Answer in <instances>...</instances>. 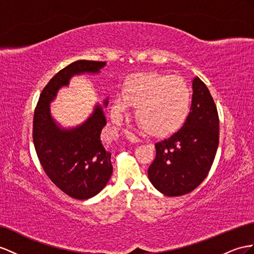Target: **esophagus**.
<instances>
[{
    "mask_svg": "<svg viewBox=\"0 0 254 254\" xmlns=\"http://www.w3.org/2000/svg\"><path fill=\"white\" fill-rule=\"evenodd\" d=\"M125 134H126V136H127V140H129L131 142H138V141H139V138L137 137V136H135L133 133L127 131V129L125 132Z\"/></svg>",
    "mask_w": 254,
    "mask_h": 254,
    "instance_id": "34e87169",
    "label": "esophagus"
}]
</instances>
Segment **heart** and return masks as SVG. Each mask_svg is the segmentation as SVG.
<instances>
[{
    "instance_id": "heart-1",
    "label": "heart",
    "mask_w": 254,
    "mask_h": 254,
    "mask_svg": "<svg viewBox=\"0 0 254 254\" xmlns=\"http://www.w3.org/2000/svg\"><path fill=\"white\" fill-rule=\"evenodd\" d=\"M191 102L189 84L180 76L159 73L134 75L126 82L125 92H117L113 110L121 117L132 104L140 125L155 135L171 133L186 119Z\"/></svg>"
}]
</instances>
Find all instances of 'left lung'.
I'll return each instance as SVG.
<instances>
[{"label":"left lung","instance_id":"left-lung-1","mask_svg":"<svg viewBox=\"0 0 254 254\" xmlns=\"http://www.w3.org/2000/svg\"><path fill=\"white\" fill-rule=\"evenodd\" d=\"M192 103L184 126L155 142V159L148 168L153 187L167 196L190 193L207 177L219 145V116L206 84L192 82Z\"/></svg>","mask_w":254,"mask_h":254}]
</instances>
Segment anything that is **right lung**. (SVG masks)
Returning a JSON list of instances; mask_svg holds the SVG:
<instances>
[{"label":"right lung","instance_id":"1","mask_svg":"<svg viewBox=\"0 0 254 254\" xmlns=\"http://www.w3.org/2000/svg\"><path fill=\"white\" fill-rule=\"evenodd\" d=\"M106 62L79 60L57 73L40 95L33 118V141L38 160L49 179L68 196L88 199L100 193L113 174L112 153L104 148L101 132L106 118L101 105L82 125L64 128L50 114L60 88L74 75L99 74ZM108 99L104 101L107 106Z\"/></svg>","mask_w":254,"mask_h":254}]
</instances>
